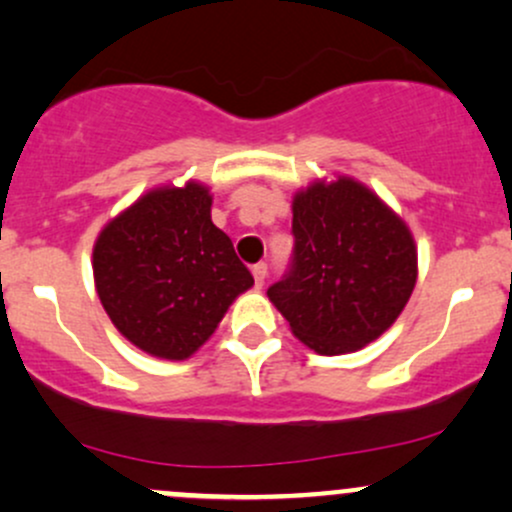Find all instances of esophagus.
<instances>
[{
  "label": "esophagus",
  "mask_w": 512,
  "mask_h": 512,
  "mask_svg": "<svg viewBox=\"0 0 512 512\" xmlns=\"http://www.w3.org/2000/svg\"><path fill=\"white\" fill-rule=\"evenodd\" d=\"M252 277H255L257 289H262V284H265V279H267V265H265V262H257V265H252Z\"/></svg>",
  "instance_id": "obj_1"
}]
</instances>
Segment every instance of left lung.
<instances>
[{"label": "left lung", "mask_w": 512, "mask_h": 512, "mask_svg": "<svg viewBox=\"0 0 512 512\" xmlns=\"http://www.w3.org/2000/svg\"><path fill=\"white\" fill-rule=\"evenodd\" d=\"M294 257L269 301L303 345L342 355L379 338L401 316L418 279L406 223L350 177L294 196Z\"/></svg>", "instance_id": "obj_1"}]
</instances>
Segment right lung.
I'll return each instance as SVG.
<instances>
[{"instance_id":"1","label":"right lung","mask_w":512,"mask_h":512,"mask_svg":"<svg viewBox=\"0 0 512 512\" xmlns=\"http://www.w3.org/2000/svg\"><path fill=\"white\" fill-rule=\"evenodd\" d=\"M92 267L111 323L160 359L192 357L255 284L213 226L211 194L199 182L157 187L106 223Z\"/></svg>"}]
</instances>
